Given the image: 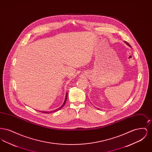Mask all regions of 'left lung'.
I'll use <instances>...</instances> for the list:
<instances>
[{"mask_svg":"<svg viewBox=\"0 0 152 152\" xmlns=\"http://www.w3.org/2000/svg\"><path fill=\"white\" fill-rule=\"evenodd\" d=\"M125 43L126 44H127V45H129V47H131V46H130V45H129V44L128 43H127V42H125Z\"/></svg>","mask_w":152,"mask_h":152,"instance_id":"obj_1","label":"left lung"}]
</instances>
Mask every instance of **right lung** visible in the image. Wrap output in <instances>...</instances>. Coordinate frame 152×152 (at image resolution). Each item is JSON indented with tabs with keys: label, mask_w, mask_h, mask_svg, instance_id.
Wrapping results in <instances>:
<instances>
[{
	"label": "right lung",
	"mask_w": 152,
	"mask_h": 152,
	"mask_svg": "<svg viewBox=\"0 0 152 152\" xmlns=\"http://www.w3.org/2000/svg\"><path fill=\"white\" fill-rule=\"evenodd\" d=\"M67 94H68V92H66V94H65V100H64V102H63V104H62V105L60 107V108H58L56 109V110H53V111H51V112H45V111H42V113H52V112H56V111H58V110H60V109H61L64 106V105H65V102H66V99H67Z\"/></svg>",
	"instance_id": "add662e5"
}]
</instances>
